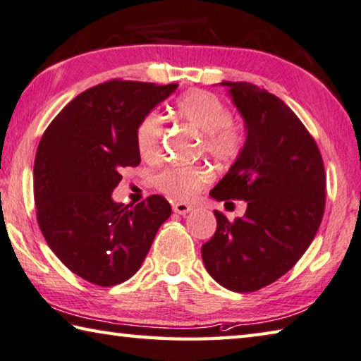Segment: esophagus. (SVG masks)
<instances>
[{
	"label": "esophagus",
	"instance_id": "esophagus-1",
	"mask_svg": "<svg viewBox=\"0 0 361 361\" xmlns=\"http://www.w3.org/2000/svg\"><path fill=\"white\" fill-rule=\"evenodd\" d=\"M192 209H193V207L190 204H187V203H174L173 204V211L176 214H180V216H185V214H188Z\"/></svg>",
	"mask_w": 361,
	"mask_h": 361
}]
</instances>
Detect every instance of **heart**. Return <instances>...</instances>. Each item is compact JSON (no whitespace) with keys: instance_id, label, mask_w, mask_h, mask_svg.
I'll list each match as a JSON object with an SVG mask.
<instances>
[{"instance_id":"heart-1","label":"heart","mask_w":361,"mask_h":361,"mask_svg":"<svg viewBox=\"0 0 361 361\" xmlns=\"http://www.w3.org/2000/svg\"><path fill=\"white\" fill-rule=\"evenodd\" d=\"M176 112L184 122L203 133L204 150L214 160L231 163L241 155L245 142L244 128L230 117V109L217 94L192 90L177 99ZM163 120L157 112L145 116L136 130V145L144 160H154L160 152ZM214 179L207 164H169L154 177L155 187L166 197L188 201L197 197Z\"/></svg>"}]
</instances>
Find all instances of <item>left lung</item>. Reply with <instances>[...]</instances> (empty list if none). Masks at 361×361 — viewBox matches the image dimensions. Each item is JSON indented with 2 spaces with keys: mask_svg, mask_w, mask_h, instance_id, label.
<instances>
[{
  "mask_svg": "<svg viewBox=\"0 0 361 361\" xmlns=\"http://www.w3.org/2000/svg\"><path fill=\"white\" fill-rule=\"evenodd\" d=\"M245 126L241 155L211 190L243 200L244 217L214 211L217 230L203 244L207 273L231 292H255L292 269L311 245L325 211V168L314 137L273 93L249 82H220Z\"/></svg>",
  "mask_w": 361,
  "mask_h": 361,
  "instance_id": "8db88e82",
  "label": "left lung"
}]
</instances>
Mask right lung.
Here are the masks:
<instances>
[{"mask_svg": "<svg viewBox=\"0 0 361 361\" xmlns=\"http://www.w3.org/2000/svg\"><path fill=\"white\" fill-rule=\"evenodd\" d=\"M176 88L133 80L88 88L63 107L37 145V224L61 263L94 286H117L135 276L171 216L160 195L125 206L112 192L122 169L141 163V120Z\"/></svg>", "mask_w": 361, "mask_h": 361, "instance_id": "add662e5", "label": "right lung"}]
</instances>
